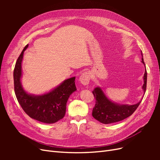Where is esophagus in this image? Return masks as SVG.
Here are the masks:
<instances>
[{
  "label": "esophagus",
  "instance_id": "esophagus-1",
  "mask_svg": "<svg viewBox=\"0 0 160 160\" xmlns=\"http://www.w3.org/2000/svg\"><path fill=\"white\" fill-rule=\"evenodd\" d=\"M90 79H91L90 72L88 71H86V72H83V73L81 74L79 80L81 84L86 85L89 83Z\"/></svg>",
  "mask_w": 160,
  "mask_h": 160
}]
</instances>
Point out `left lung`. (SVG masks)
<instances>
[{"label": "left lung", "mask_w": 160, "mask_h": 160, "mask_svg": "<svg viewBox=\"0 0 160 160\" xmlns=\"http://www.w3.org/2000/svg\"><path fill=\"white\" fill-rule=\"evenodd\" d=\"M142 62L146 67L143 61L142 51H141ZM143 84L142 89L143 94L146 92L147 84V71L145 69L143 75ZM93 94L95 98V105L93 109L92 115L99 121V122L104 124H109L120 122L127 118L132 115L138 108L142 99L138 103L134 105L119 104L109 99L105 94L103 89L100 87H96L93 91Z\"/></svg>", "instance_id": "left-lung-1"}]
</instances>
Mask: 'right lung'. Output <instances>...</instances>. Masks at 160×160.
Here are the masks:
<instances>
[{
    "instance_id": "right-lung-1",
    "label": "right lung",
    "mask_w": 160,
    "mask_h": 160,
    "mask_svg": "<svg viewBox=\"0 0 160 160\" xmlns=\"http://www.w3.org/2000/svg\"><path fill=\"white\" fill-rule=\"evenodd\" d=\"M27 45L16 62L13 72L14 92L22 109L32 119L45 123H54L63 118L69 96L77 91L75 77L65 79L51 91L41 95L28 93L21 83L22 62Z\"/></svg>"
}]
</instances>
